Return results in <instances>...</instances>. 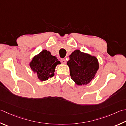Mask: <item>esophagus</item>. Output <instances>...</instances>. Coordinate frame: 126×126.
I'll return each mask as SVG.
<instances>
[{"label":"esophagus","mask_w":126,"mask_h":126,"mask_svg":"<svg viewBox=\"0 0 126 126\" xmlns=\"http://www.w3.org/2000/svg\"><path fill=\"white\" fill-rule=\"evenodd\" d=\"M61 61L62 62V63L63 64H66V62H67L65 59H62Z\"/></svg>","instance_id":"1"}]
</instances>
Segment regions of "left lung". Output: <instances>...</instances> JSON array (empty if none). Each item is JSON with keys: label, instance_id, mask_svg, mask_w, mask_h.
Masks as SVG:
<instances>
[{"label": "left lung", "instance_id": "1", "mask_svg": "<svg viewBox=\"0 0 126 126\" xmlns=\"http://www.w3.org/2000/svg\"><path fill=\"white\" fill-rule=\"evenodd\" d=\"M69 59L67 65L71 78L77 85H86L94 78L99 68L96 57L77 49L72 52Z\"/></svg>", "mask_w": 126, "mask_h": 126}]
</instances>
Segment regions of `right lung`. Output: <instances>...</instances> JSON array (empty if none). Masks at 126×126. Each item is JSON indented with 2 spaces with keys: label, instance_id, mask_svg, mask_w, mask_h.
Instances as JSON below:
<instances>
[{
  "label": "right lung",
  "instance_id": "right-lung-1",
  "mask_svg": "<svg viewBox=\"0 0 126 126\" xmlns=\"http://www.w3.org/2000/svg\"><path fill=\"white\" fill-rule=\"evenodd\" d=\"M60 64L61 62L55 56L44 49L33 57L30 63V67L34 73L37 74L40 80L43 81L54 76L56 67Z\"/></svg>",
  "mask_w": 126,
  "mask_h": 126
}]
</instances>
